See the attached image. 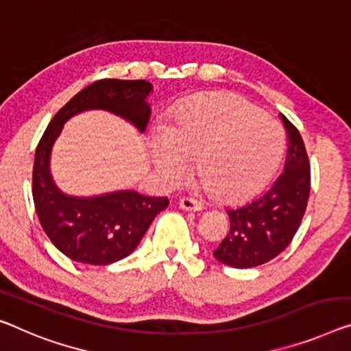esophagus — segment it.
<instances>
[{
  "label": "esophagus",
  "instance_id": "34e87169",
  "mask_svg": "<svg viewBox=\"0 0 351 351\" xmlns=\"http://www.w3.org/2000/svg\"><path fill=\"white\" fill-rule=\"evenodd\" d=\"M180 208L184 209V211H202L203 205L195 198H189V197H184L180 200Z\"/></svg>",
  "mask_w": 351,
  "mask_h": 351
}]
</instances>
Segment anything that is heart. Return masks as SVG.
<instances>
[{
  "label": "heart",
  "mask_w": 351,
  "mask_h": 351,
  "mask_svg": "<svg viewBox=\"0 0 351 351\" xmlns=\"http://www.w3.org/2000/svg\"><path fill=\"white\" fill-rule=\"evenodd\" d=\"M284 154L279 123L232 93H209L186 102L164 132L151 138V162L160 176L178 181L193 159L208 192L241 203L268 184Z\"/></svg>",
  "instance_id": "1"
}]
</instances>
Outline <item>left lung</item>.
<instances>
[{
  "label": "left lung",
  "instance_id": "1",
  "mask_svg": "<svg viewBox=\"0 0 351 351\" xmlns=\"http://www.w3.org/2000/svg\"><path fill=\"white\" fill-rule=\"evenodd\" d=\"M289 151L284 173L261 195L230 208V232L213 255L232 268H254L277 257L295 237L311 192V165L300 130L284 114Z\"/></svg>",
  "mask_w": 351,
  "mask_h": 351
}]
</instances>
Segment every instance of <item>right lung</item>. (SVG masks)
<instances>
[{
	"label": "right lung",
	"instance_id": "obj_1",
	"mask_svg": "<svg viewBox=\"0 0 351 351\" xmlns=\"http://www.w3.org/2000/svg\"><path fill=\"white\" fill-rule=\"evenodd\" d=\"M151 91L153 85L146 80L94 82L55 114L36 148L33 200L39 222L55 247L78 263L110 265L132 254L154 217L169 206V198L135 191L67 195L51 176V148L67 119L86 110H106L145 132L151 114Z\"/></svg>",
	"mask_w": 351,
	"mask_h": 351
}]
</instances>
